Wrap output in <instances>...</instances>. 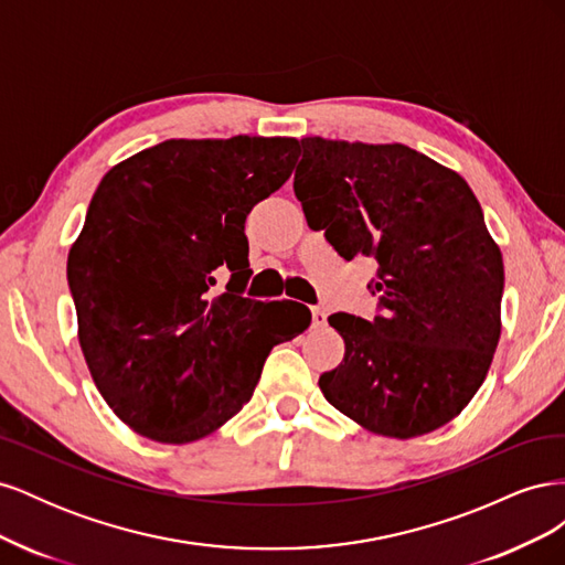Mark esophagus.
Listing matches in <instances>:
<instances>
[{
    "label": "esophagus",
    "mask_w": 565,
    "mask_h": 565,
    "mask_svg": "<svg viewBox=\"0 0 565 565\" xmlns=\"http://www.w3.org/2000/svg\"><path fill=\"white\" fill-rule=\"evenodd\" d=\"M311 320H313V328H324V324H328V313H324L322 306H313Z\"/></svg>",
    "instance_id": "obj_1"
}]
</instances>
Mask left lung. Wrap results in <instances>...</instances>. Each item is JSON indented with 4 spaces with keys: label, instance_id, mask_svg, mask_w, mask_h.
<instances>
[{
    "label": "left lung",
    "instance_id": "1",
    "mask_svg": "<svg viewBox=\"0 0 565 565\" xmlns=\"http://www.w3.org/2000/svg\"><path fill=\"white\" fill-rule=\"evenodd\" d=\"M295 195L344 256H370L372 320L330 316L347 353L320 374L339 413L391 438L448 424L481 388L500 341L504 264L467 181L422 152L301 139Z\"/></svg>",
    "mask_w": 565,
    "mask_h": 565
}]
</instances>
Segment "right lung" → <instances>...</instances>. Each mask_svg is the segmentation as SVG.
<instances>
[{
    "label": "right lung",
    "mask_w": 565,
    "mask_h": 565,
    "mask_svg": "<svg viewBox=\"0 0 565 565\" xmlns=\"http://www.w3.org/2000/svg\"><path fill=\"white\" fill-rule=\"evenodd\" d=\"M297 139H172L98 183L67 254L79 347L100 396L136 434L191 443L252 398L270 349L309 328L243 297L245 218L289 179ZM232 270L214 296L215 270ZM280 303V301H278Z\"/></svg>",
    "instance_id": "obj_1"
}]
</instances>
